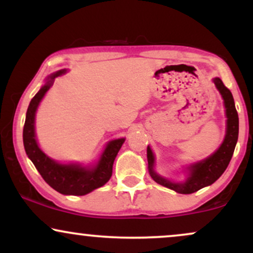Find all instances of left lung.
<instances>
[{"label":"left lung","mask_w":253,"mask_h":253,"mask_svg":"<svg viewBox=\"0 0 253 253\" xmlns=\"http://www.w3.org/2000/svg\"><path fill=\"white\" fill-rule=\"evenodd\" d=\"M211 81L215 84V88L223 100L226 117L225 136L216 151H214L207 158L184 165L183 168H184L185 179L181 182H175L157 172L156 156L152 149L147 146V163H149L151 177L158 184L175 190L178 194H193L202 188L213 184L228 167L234 149H236L238 133H239V118H238L233 96H232V92L223 85L222 81L219 77L213 78Z\"/></svg>","instance_id":"1"}]
</instances>
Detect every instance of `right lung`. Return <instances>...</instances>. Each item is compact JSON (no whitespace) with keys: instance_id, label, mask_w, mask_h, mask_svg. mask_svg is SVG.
I'll list each match as a JSON object with an SVG mask.
<instances>
[{"instance_id":"add662e5","label":"right lung","mask_w":253,"mask_h":253,"mask_svg":"<svg viewBox=\"0 0 253 253\" xmlns=\"http://www.w3.org/2000/svg\"><path fill=\"white\" fill-rule=\"evenodd\" d=\"M68 70H58L45 80L36 96L32 98L24 126V146L26 155L39 171L45 182L63 195L82 196L91 193L92 190L102 187L109 181L113 172V164L117 158L118 152L126 140V138H118L109 140L104 145L103 151L96 162L90 164L60 163L51 158L40 149L36 134V115L40 102L45 97L46 92L53 85L58 76L65 75Z\"/></svg>"}]
</instances>
